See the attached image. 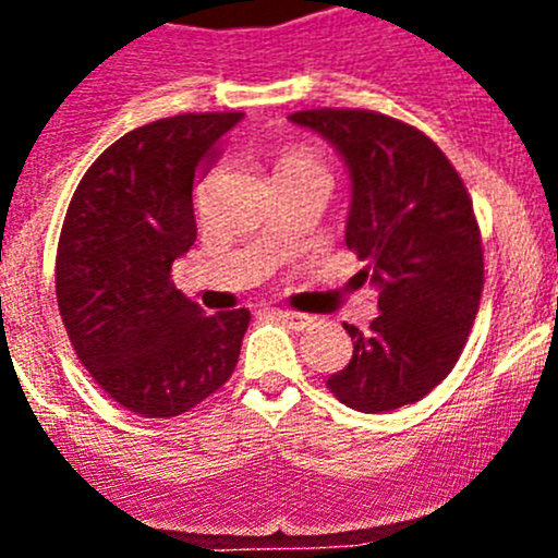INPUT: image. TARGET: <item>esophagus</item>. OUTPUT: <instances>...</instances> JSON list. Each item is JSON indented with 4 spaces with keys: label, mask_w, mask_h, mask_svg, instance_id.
Returning <instances> with one entry per match:
<instances>
[{
    "label": "esophagus",
    "mask_w": 558,
    "mask_h": 558,
    "mask_svg": "<svg viewBox=\"0 0 558 558\" xmlns=\"http://www.w3.org/2000/svg\"><path fill=\"white\" fill-rule=\"evenodd\" d=\"M272 315H275V318H278V320H283L286 326H291V329H296V331H300V329H307V326H311L313 320H315L313 315H305V313H291V311H275Z\"/></svg>",
    "instance_id": "obj_1"
}]
</instances>
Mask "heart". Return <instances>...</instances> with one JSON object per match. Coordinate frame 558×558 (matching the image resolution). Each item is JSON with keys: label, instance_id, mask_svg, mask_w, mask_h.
<instances>
[{"label": "heart", "instance_id": "1", "mask_svg": "<svg viewBox=\"0 0 558 558\" xmlns=\"http://www.w3.org/2000/svg\"><path fill=\"white\" fill-rule=\"evenodd\" d=\"M278 172H324L326 174L324 165H320L313 154H307V150H296V154L283 156V159L278 161Z\"/></svg>", "mask_w": 558, "mask_h": 558}]
</instances>
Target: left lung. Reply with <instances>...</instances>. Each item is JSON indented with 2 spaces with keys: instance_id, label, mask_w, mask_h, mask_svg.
<instances>
[{
  "instance_id": "1",
  "label": "left lung",
  "mask_w": 558,
  "mask_h": 558,
  "mask_svg": "<svg viewBox=\"0 0 558 558\" xmlns=\"http://www.w3.org/2000/svg\"><path fill=\"white\" fill-rule=\"evenodd\" d=\"M289 118L345 161V245L380 291L369 331L345 324L353 356L326 386L359 413L418 402L459 362L481 305L483 245L464 180L424 132L384 112L318 107Z\"/></svg>"
}]
</instances>
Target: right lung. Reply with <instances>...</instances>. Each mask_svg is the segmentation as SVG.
<instances>
[{
	"instance_id": "add662e5",
	"label": "right lung",
	"mask_w": 558,
	"mask_h": 558,
	"mask_svg": "<svg viewBox=\"0 0 558 558\" xmlns=\"http://www.w3.org/2000/svg\"><path fill=\"white\" fill-rule=\"evenodd\" d=\"M243 112H183L110 145L77 183L56 251V300L107 397L172 418L232 378L251 313H202L172 283L196 240L194 180Z\"/></svg>"
}]
</instances>
